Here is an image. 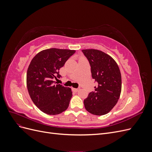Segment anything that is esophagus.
<instances>
[{
	"instance_id": "34e87169",
	"label": "esophagus",
	"mask_w": 152,
	"mask_h": 152,
	"mask_svg": "<svg viewBox=\"0 0 152 152\" xmlns=\"http://www.w3.org/2000/svg\"><path fill=\"white\" fill-rule=\"evenodd\" d=\"M79 89H80L79 88H73V91H75V92H77Z\"/></svg>"
}]
</instances>
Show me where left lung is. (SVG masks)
<instances>
[{
    "label": "left lung",
    "mask_w": 152,
    "mask_h": 152,
    "mask_svg": "<svg viewBox=\"0 0 152 152\" xmlns=\"http://www.w3.org/2000/svg\"><path fill=\"white\" fill-rule=\"evenodd\" d=\"M91 66L93 79L98 86L84 99L87 112L103 115L108 113L115 105L120 97L122 79L120 69L115 61L109 55L96 49L82 50Z\"/></svg>",
    "instance_id": "left-lung-1"
}]
</instances>
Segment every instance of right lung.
<instances>
[{
    "mask_svg": "<svg viewBox=\"0 0 152 152\" xmlns=\"http://www.w3.org/2000/svg\"><path fill=\"white\" fill-rule=\"evenodd\" d=\"M75 53L74 50L48 49L31 61L26 73L27 89L34 103L44 113L58 115L68 108L71 89L55 84L53 79L61 77L59 69Z\"/></svg>",
    "mask_w": 152,
    "mask_h": 152,
    "instance_id": "right-lung-1",
    "label": "right lung"
}]
</instances>
